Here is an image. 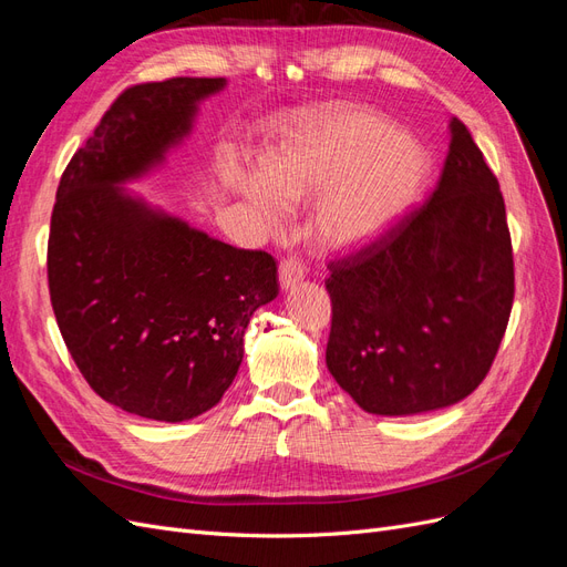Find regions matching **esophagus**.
Wrapping results in <instances>:
<instances>
[{"mask_svg": "<svg viewBox=\"0 0 567 567\" xmlns=\"http://www.w3.org/2000/svg\"><path fill=\"white\" fill-rule=\"evenodd\" d=\"M305 277V265L296 257H286V260L279 265V284L284 290H290L296 284H300Z\"/></svg>", "mask_w": 567, "mask_h": 567, "instance_id": "esophagus-1", "label": "esophagus"}]
</instances>
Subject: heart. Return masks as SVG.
I'll list each match as a JSON object with an SVG mask.
<instances>
[{
  "label": "heart",
  "instance_id": "b5f03b06",
  "mask_svg": "<svg viewBox=\"0 0 567 567\" xmlns=\"http://www.w3.org/2000/svg\"><path fill=\"white\" fill-rule=\"evenodd\" d=\"M221 177L269 231L288 225V205L312 203V234L333 252L381 241L416 203L425 151L385 115L338 106L300 117L262 165L221 161Z\"/></svg>",
  "mask_w": 567,
  "mask_h": 567
}]
</instances>
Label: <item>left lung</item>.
Instances as JSON below:
<instances>
[{"label": "left lung", "instance_id": "1", "mask_svg": "<svg viewBox=\"0 0 567 567\" xmlns=\"http://www.w3.org/2000/svg\"><path fill=\"white\" fill-rule=\"evenodd\" d=\"M433 196L357 255L331 262L326 367L369 414L414 416L483 383L513 305L499 182L458 117Z\"/></svg>", "mask_w": 567, "mask_h": 567}]
</instances>
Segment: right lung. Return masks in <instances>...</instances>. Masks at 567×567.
<instances>
[{"label":"right lung","instance_id":"right-lung-1","mask_svg":"<svg viewBox=\"0 0 567 567\" xmlns=\"http://www.w3.org/2000/svg\"><path fill=\"white\" fill-rule=\"evenodd\" d=\"M225 78L120 94L68 163L51 213V307L84 381L127 414L179 423L213 409L244 362L257 307L279 296L265 250L221 244L123 184L165 163Z\"/></svg>","mask_w":567,"mask_h":567}]
</instances>
